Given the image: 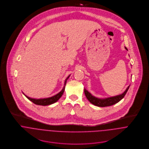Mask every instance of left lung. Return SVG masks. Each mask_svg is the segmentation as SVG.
<instances>
[{
	"instance_id": "left-lung-1",
	"label": "left lung",
	"mask_w": 149,
	"mask_h": 149,
	"mask_svg": "<svg viewBox=\"0 0 149 149\" xmlns=\"http://www.w3.org/2000/svg\"><path fill=\"white\" fill-rule=\"evenodd\" d=\"M129 87H130V86H128L126 90L121 95H118L116 96H113V97H108V98L104 99H99V98L93 96L85 89H84V93H85L86 97L92 104H93L96 106L104 107L112 106V105L118 103L119 101H120L126 95Z\"/></svg>"
}]
</instances>
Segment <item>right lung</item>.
<instances>
[{"label": "right lung", "mask_w": 149, "mask_h": 149, "mask_svg": "<svg viewBox=\"0 0 149 149\" xmlns=\"http://www.w3.org/2000/svg\"><path fill=\"white\" fill-rule=\"evenodd\" d=\"M70 76H69L65 80V84H64V86L63 89H62V91L61 92H60L58 94L54 96H52L51 97H49V98H46V99H32V98H30L29 97L26 96H25L30 101H31L33 103L37 104V105H40V106H47V105H50L52 104L53 103H54L55 102H56L58 100V99L61 97V96L63 95V93H64V91H65V85L66 83V81L68 79V78Z\"/></svg>", "instance_id": "add662e5"}]
</instances>
